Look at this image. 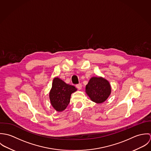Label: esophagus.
<instances>
[{
    "mask_svg": "<svg viewBox=\"0 0 151 151\" xmlns=\"http://www.w3.org/2000/svg\"><path fill=\"white\" fill-rule=\"evenodd\" d=\"M76 87L78 89L80 90L81 88H82V84H77L76 85Z\"/></svg>",
    "mask_w": 151,
    "mask_h": 151,
    "instance_id": "34e87169",
    "label": "esophagus"
}]
</instances>
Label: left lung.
<instances>
[{"instance_id":"8db88e82","label":"left lung","mask_w":151,"mask_h":151,"mask_svg":"<svg viewBox=\"0 0 151 151\" xmlns=\"http://www.w3.org/2000/svg\"><path fill=\"white\" fill-rule=\"evenodd\" d=\"M111 91L108 80L102 77H92L86 87V92L91 100L96 104H102L107 100Z\"/></svg>"}]
</instances>
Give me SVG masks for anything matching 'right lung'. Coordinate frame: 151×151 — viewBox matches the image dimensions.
I'll return each instance as SVG.
<instances>
[{
    "instance_id": "right-lung-1",
    "label": "right lung",
    "mask_w": 151,
    "mask_h": 151,
    "mask_svg": "<svg viewBox=\"0 0 151 151\" xmlns=\"http://www.w3.org/2000/svg\"><path fill=\"white\" fill-rule=\"evenodd\" d=\"M77 90L75 86L66 84L59 77H55L49 92V99L53 108L59 112L63 111L70 103L71 93Z\"/></svg>"
}]
</instances>
